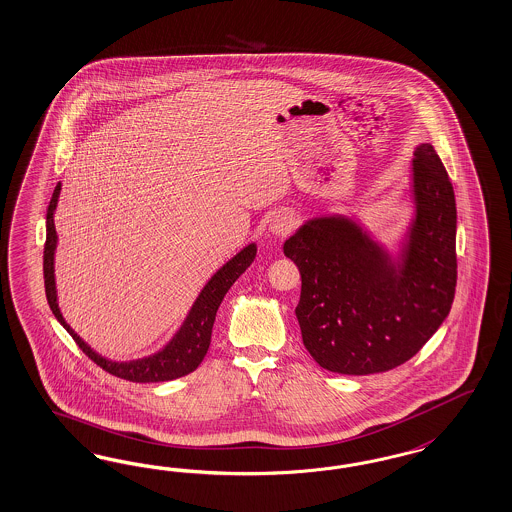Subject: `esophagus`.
I'll return each instance as SVG.
<instances>
[{
    "mask_svg": "<svg viewBox=\"0 0 512 512\" xmlns=\"http://www.w3.org/2000/svg\"><path fill=\"white\" fill-rule=\"evenodd\" d=\"M292 228H294V220H292V216L286 215V213L273 216L271 224H269V231L273 235H286L288 231H292Z\"/></svg>",
    "mask_w": 512,
    "mask_h": 512,
    "instance_id": "obj_1",
    "label": "esophagus"
}]
</instances>
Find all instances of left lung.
<instances>
[{"instance_id": "obj_1", "label": "left lung", "mask_w": 512, "mask_h": 512, "mask_svg": "<svg viewBox=\"0 0 512 512\" xmlns=\"http://www.w3.org/2000/svg\"><path fill=\"white\" fill-rule=\"evenodd\" d=\"M411 216L394 247L356 215H318L284 241L301 273L303 345L341 375L390 371L411 360L450 313L456 292V198L429 143L409 167Z\"/></svg>"}]
</instances>
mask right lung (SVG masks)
I'll list each match as a JSON object with an SVG mask.
<instances>
[{"label": "right lung", "instance_id": "1", "mask_svg": "<svg viewBox=\"0 0 512 512\" xmlns=\"http://www.w3.org/2000/svg\"><path fill=\"white\" fill-rule=\"evenodd\" d=\"M60 190H62V182L56 184L50 198L49 209H47V243H45V256H43L45 292H47L50 311L56 316V320L66 328L67 333L75 339V343L92 362L98 363L101 369L120 379L130 380V382H165V380L179 379L196 371L211 345L216 311L224 296L228 294V290L233 286V282L237 281L254 262L256 250H258L256 243L252 241L247 247L241 248L233 258L216 271L209 281L205 282L198 297L194 299L190 311L184 316L181 326L171 335V339L165 343L164 347L156 350L154 354L137 358V360H122V362L111 360L96 352L77 331L67 324L58 303V288H56V275H54L58 233L54 226V213L60 198Z\"/></svg>", "mask_w": 512, "mask_h": 512}]
</instances>
